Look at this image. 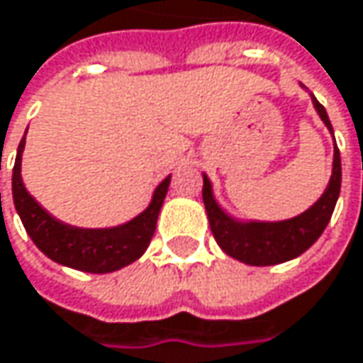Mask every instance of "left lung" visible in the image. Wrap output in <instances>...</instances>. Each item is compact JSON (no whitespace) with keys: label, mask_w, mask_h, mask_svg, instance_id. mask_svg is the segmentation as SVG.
Wrapping results in <instances>:
<instances>
[{"label":"left lung","mask_w":363,"mask_h":363,"mask_svg":"<svg viewBox=\"0 0 363 363\" xmlns=\"http://www.w3.org/2000/svg\"><path fill=\"white\" fill-rule=\"evenodd\" d=\"M313 108L335 138L326 108L311 96ZM203 201L211 232L221 250L247 265H278L309 249L326 230L340 194V152L335 142L333 175L322 196L301 215L282 221H242L228 215L215 201L211 179L203 173Z\"/></svg>","instance_id":"left-lung-1"}]
</instances>
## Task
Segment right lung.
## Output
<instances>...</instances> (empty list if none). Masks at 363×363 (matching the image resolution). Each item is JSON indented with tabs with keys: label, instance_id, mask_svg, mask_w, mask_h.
<instances>
[{
	"label": "right lung",
	"instance_id": "right-lung-1",
	"mask_svg": "<svg viewBox=\"0 0 363 363\" xmlns=\"http://www.w3.org/2000/svg\"><path fill=\"white\" fill-rule=\"evenodd\" d=\"M24 142L26 131L16 150V162L12 171V196L26 234L45 257L79 272L111 274L138 261L146 252L157 230V219L171 184V175L160 182L152 192L150 204L133 219L113 228H74L52 217L24 188L21 175Z\"/></svg>",
	"mask_w": 363,
	"mask_h": 363
}]
</instances>
